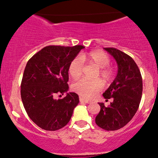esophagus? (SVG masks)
Wrapping results in <instances>:
<instances>
[{"label":"esophagus","mask_w":158,"mask_h":158,"mask_svg":"<svg viewBox=\"0 0 158 158\" xmlns=\"http://www.w3.org/2000/svg\"><path fill=\"white\" fill-rule=\"evenodd\" d=\"M79 101H80V102H84V103H90L91 102L90 100L85 99V98H79Z\"/></svg>","instance_id":"1"}]
</instances>
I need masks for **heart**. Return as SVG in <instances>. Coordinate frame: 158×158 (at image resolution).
<instances>
[{"mask_svg":"<svg viewBox=\"0 0 158 158\" xmlns=\"http://www.w3.org/2000/svg\"><path fill=\"white\" fill-rule=\"evenodd\" d=\"M84 61L95 65L99 68L98 74L105 82H109L113 76V69L108 66L110 58L106 52L102 51H92L89 53H82L81 56L75 57L69 66V73L74 79L81 76L84 67ZM103 84L100 79H89L81 78L73 84V90L85 97L93 96L96 92L102 89Z\"/></svg>","mask_w":158,"mask_h":158,"instance_id":"1","label":"heart"}]
</instances>
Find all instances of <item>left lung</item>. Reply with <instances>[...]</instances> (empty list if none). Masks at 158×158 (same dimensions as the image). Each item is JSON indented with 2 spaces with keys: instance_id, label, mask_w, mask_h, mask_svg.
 Wrapping results in <instances>:
<instances>
[{
  "instance_id": "8db88e82",
  "label": "left lung",
  "mask_w": 158,
  "mask_h": 158,
  "mask_svg": "<svg viewBox=\"0 0 158 158\" xmlns=\"http://www.w3.org/2000/svg\"><path fill=\"white\" fill-rule=\"evenodd\" d=\"M118 64V73L109 89L103 93L106 101L113 100L109 106L98 102L101 107L95 123L106 131L123 128L138 111L142 95V77L138 66L130 56L112 47L104 48Z\"/></svg>"
}]
</instances>
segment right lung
<instances>
[{
    "label": "right lung",
    "instance_id": "1",
    "mask_svg": "<svg viewBox=\"0 0 158 158\" xmlns=\"http://www.w3.org/2000/svg\"><path fill=\"white\" fill-rule=\"evenodd\" d=\"M85 47L48 46L33 55L23 72L20 95L30 118L46 131H56L69 123L79 95L69 92L62 99L56 94L67 92L69 66Z\"/></svg>",
    "mask_w": 158,
    "mask_h": 158
}]
</instances>
